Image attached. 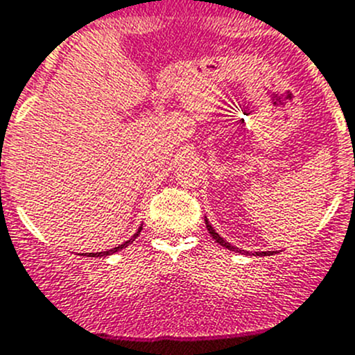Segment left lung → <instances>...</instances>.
Masks as SVG:
<instances>
[{
    "label": "left lung",
    "instance_id": "obj_1",
    "mask_svg": "<svg viewBox=\"0 0 355 355\" xmlns=\"http://www.w3.org/2000/svg\"><path fill=\"white\" fill-rule=\"evenodd\" d=\"M205 226H207V230H209V234L212 235V239H214L216 242H218L219 245H223V248H226L228 249V251H235V252H242V254H251V252H248V251H242V249H239V248H235V245H232L230 242H226L225 239L221 237V235L218 234V232L214 230V228H212V225L211 223H209V219L205 218ZM273 254V251H258V252H252V256H272Z\"/></svg>",
    "mask_w": 355,
    "mask_h": 355
}]
</instances>
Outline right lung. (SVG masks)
Segmentation results:
<instances>
[{
    "instance_id": "right-lung-1",
    "label": "right lung",
    "mask_w": 355,
    "mask_h": 355,
    "mask_svg": "<svg viewBox=\"0 0 355 355\" xmlns=\"http://www.w3.org/2000/svg\"><path fill=\"white\" fill-rule=\"evenodd\" d=\"M141 230H143V226H139V230H137L136 234L132 235V239H129V241H127V242H123V244L116 245V248L110 249V251H103V252H89V254H85V256H92V258H94V256H97V258H101V256H110V254H113V252H118V251H121V249H125V248H127V245L130 244V242H132V241H136V239L139 237Z\"/></svg>"
}]
</instances>
